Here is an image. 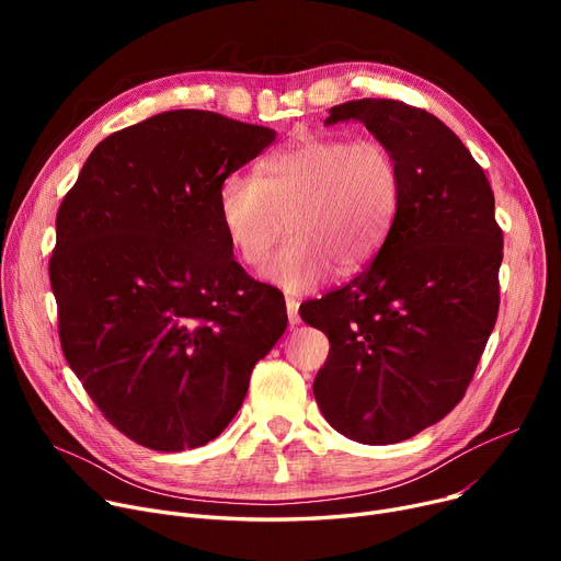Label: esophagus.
Segmentation results:
<instances>
[{
	"mask_svg": "<svg viewBox=\"0 0 561 561\" xmlns=\"http://www.w3.org/2000/svg\"><path fill=\"white\" fill-rule=\"evenodd\" d=\"M298 309H300V302H298V300L286 298V313H288V322H290V325H298V322H300Z\"/></svg>",
	"mask_w": 561,
	"mask_h": 561,
	"instance_id": "1",
	"label": "esophagus"
}]
</instances>
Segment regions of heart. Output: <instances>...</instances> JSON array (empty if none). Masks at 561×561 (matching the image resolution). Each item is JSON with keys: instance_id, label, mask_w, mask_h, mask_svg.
I'll return each mask as SVG.
<instances>
[{"instance_id": "obj_1", "label": "heart", "mask_w": 561, "mask_h": 561, "mask_svg": "<svg viewBox=\"0 0 561 561\" xmlns=\"http://www.w3.org/2000/svg\"><path fill=\"white\" fill-rule=\"evenodd\" d=\"M400 168L377 138H313L261 163L259 176L233 172L220 186L227 241L261 268L286 231L293 239L265 268L288 293L362 271L387 243L400 206Z\"/></svg>"}]
</instances>
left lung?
Instances as JSON below:
<instances>
[{
  "label": "left lung",
  "instance_id": "obj_1",
  "mask_svg": "<svg viewBox=\"0 0 561 561\" xmlns=\"http://www.w3.org/2000/svg\"><path fill=\"white\" fill-rule=\"evenodd\" d=\"M347 121L393 152L398 216L368 268L300 316L330 339L313 379L322 416L352 440L387 446L463 398L497 318L503 229L484 170L438 117L366 98L330 108L325 125Z\"/></svg>",
  "mask_w": 561,
  "mask_h": 561
}]
</instances>
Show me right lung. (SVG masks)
I'll return each mask as SVG.
<instances>
[{
	"mask_svg": "<svg viewBox=\"0 0 561 561\" xmlns=\"http://www.w3.org/2000/svg\"><path fill=\"white\" fill-rule=\"evenodd\" d=\"M275 136L165 111L104 138L58 206L49 282L64 355L145 448L214 440L286 330L284 296L231 259L218 211L222 182Z\"/></svg>",
	"mask_w": 561,
	"mask_h": 561,
	"instance_id": "add662e5",
	"label": "right lung"
}]
</instances>
